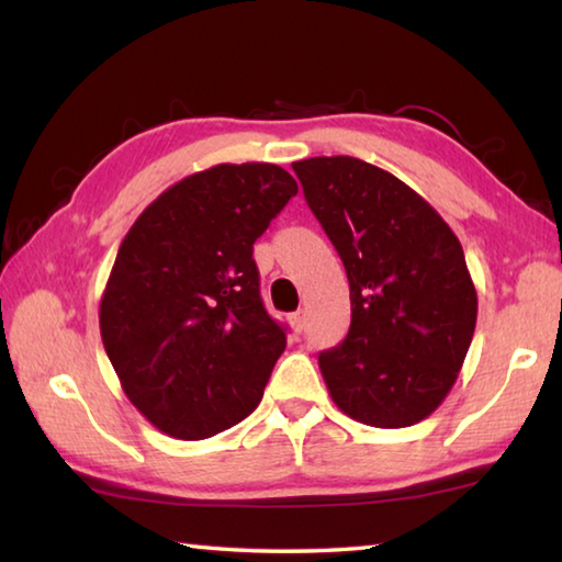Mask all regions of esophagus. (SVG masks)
Wrapping results in <instances>:
<instances>
[{
  "label": "esophagus",
  "instance_id": "1",
  "mask_svg": "<svg viewBox=\"0 0 562 562\" xmlns=\"http://www.w3.org/2000/svg\"><path fill=\"white\" fill-rule=\"evenodd\" d=\"M291 326H293V330H296V333H303V328H306V313H303V311L293 313Z\"/></svg>",
  "mask_w": 562,
  "mask_h": 562
}]
</instances>
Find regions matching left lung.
Returning a JSON list of instances; mask_svg holds the SVG:
<instances>
[{
  "instance_id": "8db88e82",
  "label": "left lung",
  "mask_w": 562,
  "mask_h": 562,
  "mask_svg": "<svg viewBox=\"0 0 562 562\" xmlns=\"http://www.w3.org/2000/svg\"><path fill=\"white\" fill-rule=\"evenodd\" d=\"M293 172L350 283L348 336L318 356L330 397L362 425H417L454 387L474 338L464 249L435 206L375 165L308 157Z\"/></svg>"
}]
</instances>
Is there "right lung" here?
<instances>
[{"label": "right lung", "mask_w": 562, "mask_h": 562, "mask_svg": "<svg viewBox=\"0 0 562 562\" xmlns=\"http://www.w3.org/2000/svg\"><path fill=\"white\" fill-rule=\"evenodd\" d=\"M299 184L279 165H214L145 206L101 299V338L127 400L196 441L249 417L286 330L259 296L254 241Z\"/></svg>", "instance_id": "right-lung-1"}]
</instances>
